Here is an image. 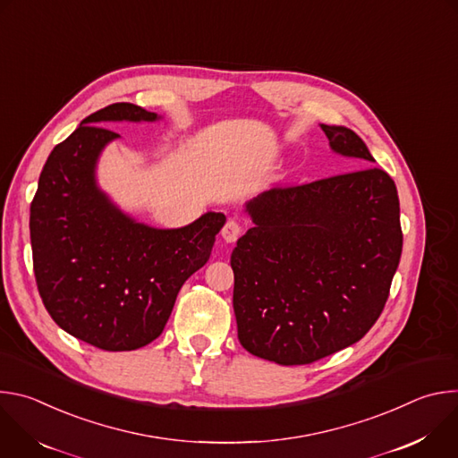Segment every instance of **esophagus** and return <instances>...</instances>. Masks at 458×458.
<instances>
[{
  "mask_svg": "<svg viewBox=\"0 0 458 458\" xmlns=\"http://www.w3.org/2000/svg\"><path fill=\"white\" fill-rule=\"evenodd\" d=\"M221 235H223V239L226 242H235L239 239V235H241V225L237 221H233V219H228L226 225L221 230Z\"/></svg>",
  "mask_w": 458,
  "mask_h": 458,
  "instance_id": "34e87169",
  "label": "esophagus"
}]
</instances>
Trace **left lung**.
<instances>
[{"label":"left lung","mask_w":458,"mask_h":458,"mask_svg":"<svg viewBox=\"0 0 458 458\" xmlns=\"http://www.w3.org/2000/svg\"><path fill=\"white\" fill-rule=\"evenodd\" d=\"M360 170L272 188L246 205L237 241L233 311L246 352L310 364L360 341L380 317L401 253L397 186L346 126L320 124Z\"/></svg>","instance_id":"1"}]
</instances>
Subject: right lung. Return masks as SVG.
I'll list each match as a JSON object with an SVG mask.
<instances>
[{
    "label": "right lung",
    "instance_id": "add662e5",
    "mask_svg": "<svg viewBox=\"0 0 458 458\" xmlns=\"http://www.w3.org/2000/svg\"><path fill=\"white\" fill-rule=\"evenodd\" d=\"M132 103L108 105L50 152L30 205L34 276L54 322L106 352L157 339L184 281L210 259L226 217L207 212L159 230L123 214L98 186L103 148L119 138L108 121H157Z\"/></svg>",
    "mask_w": 458,
    "mask_h": 458
}]
</instances>
